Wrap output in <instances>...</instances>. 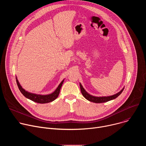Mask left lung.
Segmentation results:
<instances>
[{
	"label": "left lung",
	"mask_w": 146,
	"mask_h": 146,
	"mask_svg": "<svg viewBox=\"0 0 146 146\" xmlns=\"http://www.w3.org/2000/svg\"><path fill=\"white\" fill-rule=\"evenodd\" d=\"M80 90H81V92L82 95H83L86 99H87L88 100L94 102V103H104V102H106L110 100H111L113 99H115L116 98H117L123 91V88L118 93H117L116 94H114L113 95L111 96H92L90 94H89L85 90L84 88L82 87V85L81 84V83H80Z\"/></svg>",
	"instance_id": "1"
}]
</instances>
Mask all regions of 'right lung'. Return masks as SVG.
<instances>
[{"instance_id":"add662e5","label":"right lung","mask_w":146,"mask_h":146,"mask_svg":"<svg viewBox=\"0 0 146 146\" xmlns=\"http://www.w3.org/2000/svg\"><path fill=\"white\" fill-rule=\"evenodd\" d=\"M64 80L62 81V82L60 83L57 88L55 90V91L52 92V94H48V95H38V94H32L31 92H29L27 91H25L24 89L20 85V84L18 82V80H17V78L16 77V81H17V84L18 87V88L19 91H21L23 94V95L26 97L27 98L35 102L38 103H49L51 102L54 101L55 99H56L59 94L60 88L62 87V84H63Z\"/></svg>"}]
</instances>
